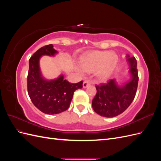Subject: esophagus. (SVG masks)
<instances>
[{
    "instance_id": "esophagus-1",
    "label": "esophagus",
    "mask_w": 161,
    "mask_h": 161,
    "mask_svg": "<svg viewBox=\"0 0 161 161\" xmlns=\"http://www.w3.org/2000/svg\"><path fill=\"white\" fill-rule=\"evenodd\" d=\"M90 84H91V82H89V81H88V80H85L84 82H83V87L84 88H86V87H87L89 85H90Z\"/></svg>"
}]
</instances>
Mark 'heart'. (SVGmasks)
Wrapping results in <instances>:
<instances>
[{
    "mask_svg": "<svg viewBox=\"0 0 161 161\" xmlns=\"http://www.w3.org/2000/svg\"><path fill=\"white\" fill-rule=\"evenodd\" d=\"M118 60V56L115 53L96 51L84 58L81 62V66L78 67L77 70L81 75L95 71L96 76L99 79L104 80L110 76Z\"/></svg>",
    "mask_w": 161,
    "mask_h": 161,
    "instance_id": "1",
    "label": "heart"
}]
</instances>
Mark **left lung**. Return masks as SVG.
I'll return each instance as SVG.
<instances>
[{
    "mask_svg": "<svg viewBox=\"0 0 161 161\" xmlns=\"http://www.w3.org/2000/svg\"><path fill=\"white\" fill-rule=\"evenodd\" d=\"M131 80L123 87H118L114 80L95 86L97 93L92 101V107L97 114L114 118L127 109L136 96L138 84L137 61L135 57L128 58Z\"/></svg>",
    "mask_w": 161,
    "mask_h": 161,
    "instance_id": "1",
    "label": "left lung"
}]
</instances>
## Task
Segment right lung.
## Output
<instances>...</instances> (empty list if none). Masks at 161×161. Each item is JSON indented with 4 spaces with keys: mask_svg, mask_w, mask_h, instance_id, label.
Masks as SVG:
<instances>
[{
    "mask_svg": "<svg viewBox=\"0 0 161 161\" xmlns=\"http://www.w3.org/2000/svg\"><path fill=\"white\" fill-rule=\"evenodd\" d=\"M57 51L50 44L40 48L33 53L29 61L27 75L28 95L33 105L43 113L58 114L69 109L74 92L82 88L83 82L70 83L61 75L50 81L42 78L39 60L42 55L53 56Z\"/></svg>",
    "mask_w": 161,
    "mask_h": 161,
    "instance_id": "1",
    "label": "right lung"
}]
</instances>
